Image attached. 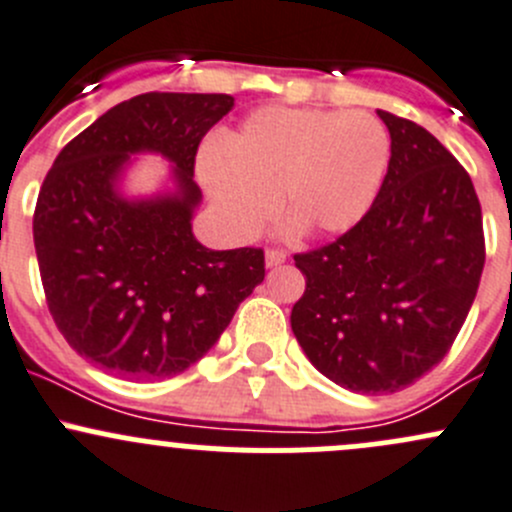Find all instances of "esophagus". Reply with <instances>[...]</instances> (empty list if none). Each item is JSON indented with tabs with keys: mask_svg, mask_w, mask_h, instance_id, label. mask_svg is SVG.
I'll use <instances>...</instances> for the list:
<instances>
[{
	"mask_svg": "<svg viewBox=\"0 0 512 512\" xmlns=\"http://www.w3.org/2000/svg\"><path fill=\"white\" fill-rule=\"evenodd\" d=\"M285 260H287L285 250H280V247H267V252H265L267 267H277V265H282Z\"/></svg>",
	"mask_w": 512,
	"mask_h": 512,
	"instance_id": "obj_1",
	"label": "esophagus"
}]
</instances>
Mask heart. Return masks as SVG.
I'll use <instances>...</instances> for the list:
<instances>
[{
  "mask_svg": "<svg viewBox=\"0 0 512 512\" xmlns=\"http://www.w3.org/2000/svg\"><path fill=\"white\" fill-rule=\"evenodd\" d=\"M220 153L200 163L227 225L250 237L277 198L294 235L347 232L374 205L391 160L384 123L366 111L270 106L225 133Z\"/></svg>",
  "mask_w": 512,
  "mask_h": 512,
  "instance_id": "heart-1",
  "label": "heart"
}]
</instances>
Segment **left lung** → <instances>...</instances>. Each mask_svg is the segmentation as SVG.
I'll return each instance as SVG.
<instances>
[{"instance_id":"1","label":"left lung","mask_w":512,"mask_h":512,"mask_svg":"<svg viewBox=\"0 0 512 512\" xmlns=\"http://www.w3.org/2000/svg\"><path fill=\"white\" fill-rule=\"evenodd\" d=\"M379 118L391 160L371 210L294 255L307 282L292 307L294 337L327 379L359 394L406 389L451 352L485 265L466 168L418 123Z\"/></svg>"}]
</instances>
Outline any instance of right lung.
Returning <instances> with one entry per match:
<instances>
[{
    "label": "right lung",
    "mask_w": 512,
    "mask_h": 512,
    "mask_svg": "<svg viewBox=\"0 0 512 512\" xmlns=\"http://www.w3.org/2000/svg\"><path fill=\"white\" fill-rule=\"evenodd\" d=\"M227 94L133 96L71 138L41 183L34 247L56 329L91 364L170 379L215 342L265 280L262 247L208 250L190 230L195 156L232 108ZM174 160L179 195L128 204L112 183L128 152Z\"/></svg>",
    "instance_id": "right-lung-1"
}]
</instances>
